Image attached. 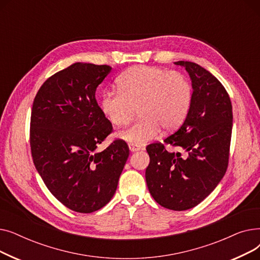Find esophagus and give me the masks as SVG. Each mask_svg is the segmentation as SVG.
<instances>
[{
	"mask_svg": "<svg viewBox=\"0 0 260 260\" xmlns=\"http://www.w3.org/2000/svg\"><path fill=\"white\" fill-rule=\"evenodd\" d=\"M128 146H129L131 152H137V151H139V149H141V148H142L140 145L136 144V143H129V144H128Z\"/></svg>",
	"mask_w": 260,
	"mask_h": 260,
	"instance_id": "esophagus-1",
	"label": "esophagus"
}]
</instances>
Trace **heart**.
<instances>
[{"mask_svg":"<svg viewBox=\"0 0 260 260\" xmlns=\"http://www.w3.org/2000/svg\"><path fill=\"white\" fill-rule=\"evenodd\" d=\"M118 90H105L101 98L103 114L120 127L137 114L140 118L118 136L132 143L154 139L161 127L178 128L184 122L193 100V87L179 72L139 65L129 68L117 80Z\"/></svg>","mask_w":260,"mask_h":260,"instance_id":"heart-1","label":"heart"}]
</instances>
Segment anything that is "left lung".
<instances>
[{"label": "left lung", "instance_id": "obj_1", "mask_svg": "<svg viewBox=\"0 0 260 260\" xmlns=\"http://www.w3.org/2000/svg\"><path fill=\"white\" fill-rule=\"evenodd\" d=\"M188 73L193 100L181 127L161 142L146 146L149 165L145 179L161 207L192 209L206 199L226 172L233 126L229 93L220 81L200 65L178 61ZM166 145L184 151L171 153Z\"/></svg>", "mask_w": 260, "mask_h": 260}]
</instances>
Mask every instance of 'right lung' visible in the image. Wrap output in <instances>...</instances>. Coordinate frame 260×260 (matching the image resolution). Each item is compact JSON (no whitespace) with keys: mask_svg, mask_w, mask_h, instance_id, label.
<instances>
[{"mask_svg":"<svg viewBox=\"0 0 260 260\" xmlns=\"http://www.w3.org/2000/svg\"><path fill=\"white\" fill-rule=\"evenodd\" d=\"M111 70L75 63L49 77L32 104L29 142L35 167L49 192L78 213H92L111 201L129 155L122 139L97 152L113 132L94 95Z\"/></svg>","mask_w":260,"mask_h":260,"instance_id":"1","label":"right lung"}]
</instances>
